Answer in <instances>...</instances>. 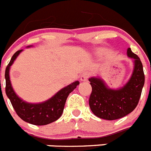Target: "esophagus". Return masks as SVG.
<instances>
[{"label":"esophagus","instance_id":"1","mask_svg":"<svg viewBox=\"0 0 151 151\" xmlns=\"http://www.w3.org/2000/svg\"><path fill=\"white\" fill-rule=\"evenodd\" d=\"M88 77H89V73L87 71H85L84 72V73H82L80 79H81V81H82V82H85V81H87Z\"/></svg>","mask_w":151,"mask_h":151}]
</instances>
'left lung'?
<instances>
[{"instance_id": "obj_1", "label": "left lung", "mask_w": 151, "mask_h": 151, "mask_svg": "<svg viewBox=\"0 0 151 151\" xmlns=\"http://www.w3.org/2000/svg\"><path fill=\"white\" fill-rule=\"evenodd\" d=\"M127 55L134 60V70L129 82L115 90L108 88L100 78H89L92 88L89 106L92 113L101 119L115 120L135 109L145 85L143 66L139 57L128 48Z\"/></svg>"}]
</instances>
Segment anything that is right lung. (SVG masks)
I'll list each match as a JSON object with an SVG mask.
<instances>
[{
    "label": "right lung",
    "mask_w": 151,
    "mask_h": 151,
    "mask_svg": "<svg viewBox=\"0 0 151 151\" xmlns=\"http://www.w3.org/2000/svg\"><path fill=\"white\" fill-rule=\"evenodd\" d=\"M22 51V50H17L13 54L5 70L6 94L10 99L17 114L22 120L35 125H47L57 120L61 116L68 95L76 88L77 85H79V82L76 81L67 85L45 102L40 104H29L22 101L13 91L9 76L10 66Z\"/></svg>",
    "instance_id": "right-lung-1"
}]
</instances>
